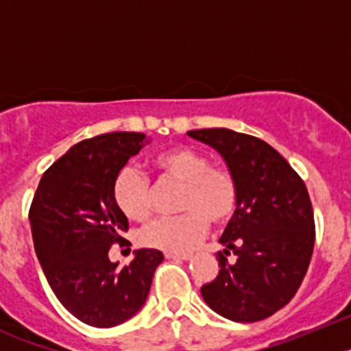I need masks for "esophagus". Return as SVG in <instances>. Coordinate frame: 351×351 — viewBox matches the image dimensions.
I'll return each mask as SVG.
<instances>
[{"mask_svg": "<svg viewBox=\"0 0 351 351\" xmlns=\"http://www.w3.org/2000/svg\"><path fill=\"white\" fill-rule=\"evenodd\" d=\"M165 258H169V260H190L191 255H188V253H165Z\"/></svg>", "mask_w": 351, "mask_h": 351, "instance_id": "1", "label": "esophagus"}]
</instances>
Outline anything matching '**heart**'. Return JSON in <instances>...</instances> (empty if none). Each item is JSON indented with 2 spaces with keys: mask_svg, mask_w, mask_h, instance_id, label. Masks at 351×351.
Masks as SVG:
<instances>
[{
  "mask_svg": "<svg viewBox=\"0 0 351 351\" xmlns=\"http://www.w3.org/2000/svg\"><path fill=\"white\" fill-rule=\"evenodd\" d=\"M160 178L184 182L179 210L182 214L154 219L141 232V243L165 253H188L206 235L209 221L223 225L237 209L239 188L234 173L223 165H210L207 154L191 147H172L153 158ZM112 197L128 219L144 221L151 214V186L135 167L117 172Z\"/></svg>",
  "mask_w": 351,
  "mask_h": 351,
  "instance_id": "b5f03b06",
  "label": "heart"
}]
</instances>
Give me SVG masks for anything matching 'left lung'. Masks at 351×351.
<instances>
[{"instance_id":"obj_1","label":"left lung","mask_w":351,"mask_h":351,"mask_svg":"<svg viewBox=\"0 0 351 351\" xmlns=\"http://www.w3.org/2000/svg\"><path fill=\"white\" fill-rule=\"evenodd\" d=\"M216 149L234 173L237 209L219 237V274L200 288L213 311L234 322H258L299 290L315 246L308 188L267 142L226 128L188 132ZM234 250L238 262L228 264Z\"/></svg>"}]
</instances>
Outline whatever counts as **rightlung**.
I'll return each mask as SVG.
<instances>
[{"label": "right lung", "mask_w": 351, "mask_h": 351, "mask_svg": "<svg viewBox=\"0 0 351 351\" xmlns=\"http://www.w3.org/2000/svg\"><path fill=\"white\" fill-rule=\"evenodd\" d=\"M149 142L137 132L79 142L45 170L33 197L31 234L43 274L64 308L91 327H116L137 315L163 262L149 247L135 251L128 265L108 260L112 244L128 243L114 179Z\"/></svg>", "instance_id": "1"}]
</instances>
